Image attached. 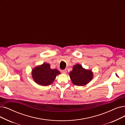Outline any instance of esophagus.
<instances>
[{
	"label": "esophagus",
	"instance_id": "esophagus-1",
	"mask_svg": "<svg viewBox=\"0 0 125 125\" xmlns=\"http://www.w3.org/2000/svg\"><path fill=\"white\" fill-rule=\"evenodd\" d=\"M61 72H62V73H63V74H65V73H66L67 71H66V70H62Z\"/></svg>",
	"mask_w": 125,
	"mask_h": 125
}]
</instances>
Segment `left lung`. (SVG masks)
Masks as SVG:
<instances>
[{
    "mask_svg": "<svg viewBox=\"0 0 125 125\" xmlns=\"http://www.w3.org/2000/svg\"><path fill=\"white\" fill-rule=\"evenodd\" d=\"M72 83L77 86H84L89 83L94 77L92 70L84 68L81 64L73 65V70L69 73Z\"/></svg>",
    "mask_w": 125,
    "mask_h": 125,
    "instance_id": "1",
    "label": "left lung"
}]
</instances>
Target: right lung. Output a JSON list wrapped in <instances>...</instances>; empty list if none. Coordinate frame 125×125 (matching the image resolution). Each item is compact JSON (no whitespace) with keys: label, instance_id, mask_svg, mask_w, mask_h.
I'll return each instance as SVG.
<instances>
[{"label":"right lung","instance_id":"add662e5","mask_svg":"<svg viewBox=\"0 0 125 125\" xmlns=\"http://www.w3.org/2000/svg\"><path fill=\"white\" fill-rule=\"evenodd\" d=\"M60 73L58 70L51 69L50 64L46 63L37 66L31 70V77L34 81L37 84L44 86L52 84L56 76Z\"/></svg>","mask_w":125,"mask_h":125}]
</instances>
